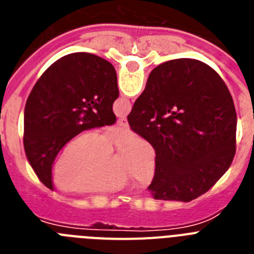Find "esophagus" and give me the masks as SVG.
Wrapping results in <instances>:
<instances>
[{
	"mask_svg": "<svg viewBox=\"0 0 254 254\" xmlns=\"http://www.w3.org/2000/svg\"><path fill=\"white\" fill-rule=\"evenodd\" d=\"M117 123H118L121 127H128V122H127V118H126V117H122V118H120Z\"/></svg>",
	"mask_w": 254,
	"mask_h": 254,
	"instance_id": "1",
	"label": "esophagus"
}]
</instances>
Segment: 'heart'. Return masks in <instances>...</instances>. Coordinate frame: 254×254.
<instances>
[{
    "label": "heart",
    "instance_id": "1",
    "mask_svg": "<svg viewBox=\"0 0 254 254\" xmlns=\"http://www.w3.org/2000/svg\"><path fill=\"white\" fill-rule=\"evenodd\" d=\"M128 132L105 138L104 133L90 129L78 133L61 150L52 169V181L62 190L76 193H105L128 187L133 177L142 183L151 181L155 170L154 151L142 138L122 147L118 158L113 143L129 140Z\"/></svg>",
    "mask_w": 254,
    "mask_h": 254
}]
</instances>
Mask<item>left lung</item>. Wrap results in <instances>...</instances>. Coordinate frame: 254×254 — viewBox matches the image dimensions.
<instances>
[{
    "label": "left lung",
    "instance_id": "obj_1",
    "mask_svg": "<svg viewBox=\"0 0 254 254\" xmlns=\"http://www.w3.org/2000/svg\"><path fill=\"white\" fill-rule=\"evenodd\" d=\"M113 64L90 53L56 61L34 85L24 112V149L39 181L49 190L60 150L85 129L116 122L118 98Z\"/></svg>",
    "mask_w": 254,
    "mask_h": 254
}]
</instances>
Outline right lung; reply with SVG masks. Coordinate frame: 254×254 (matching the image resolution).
Here are the masks:
<instances>
[{
    "label": "right lung",
    "mask_w": 254,
    "mask_h": 254,
    "mask_svg": "<svg viewBox=\"0 0 254 254\" xmlns=\"http://www.w3.org/2000/svg\"><path fill=\"white\" fill-rule=\"evenodd\" d=\"M154 147L155 199L190 202L206 193L235 155L237 113L223 78L201 61L155 67L127 117Z\"/></svg>",
    "instance_id": "obj_1"
}]
</instances>
